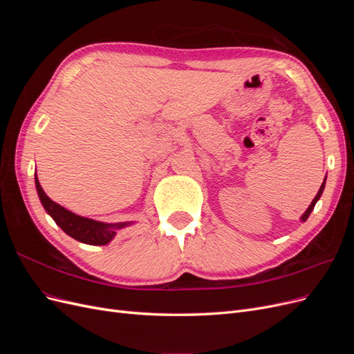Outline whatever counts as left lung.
I'll use <instances>...</instances> for the list:
<instances>
[{
	"instance_id": "1",
	"label": "left lung",
	"mask_w": 354,
	"mask_h": 354,
	"mask_svg": "<svg viewBox=\"0 0 354 354\" xmlns=\"http://www.w3.org/2000/svg\"><path fill=\"white\" fill-rule=\"evenodd\" d=\"M325 180H326V177H325ZM324 189H325V181H324V183H322V186H320V189H319V192H317V195L315 196V199H313V202L312 203H310V207L307 208V211L303 214V217H301V220L303 221H306L307 218H308V216H310V212H312L313 211V208H315V205H316V202L319 201V198L320 196H322V192H324Z\"/></svg>"
}]
</instances>
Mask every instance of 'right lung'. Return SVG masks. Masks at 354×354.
Returning <instances> with one entry per match:
<instances>
[{"instance_id": "obj_1", "label": "right lung", "mask_w": 354, "mask_h": 354, "mask_svg": "<svg viewBox=\"0 0 354 354\" xmlns=\"http://www.w3.org/2000/svg\"><path fill=\"white\" fill-rule=\"evenodd\" d=\"M35 186H37L38 196L42 207L46 208V211L53 217V220L56 221L57 226L66 234H69V236L82 243H88V245L109 243L113 239L118 229H122L130 224V223H115V224L102 223V221H94L90 218L80 217L77 214H73L60 207L59 203L53 202L44 194V190H42L37 174H35Z\"/></svg>"}]
</instances>
